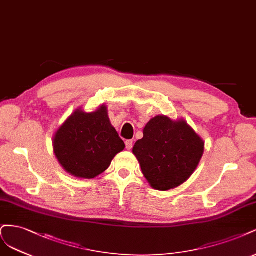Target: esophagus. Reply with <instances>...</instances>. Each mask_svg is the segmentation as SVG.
I'll use <instances>...</instances> for the list:
<instances>
[{"label":"esophagus","instance_id":"obj_1","mask_svg":"<svg viewBox=\"0 0 256 256\" xmlns=\"http://www.w3.org/2000/svg\"><path fill=\"white\" fill-rule=\"evenodd\" d=\"M126 146L128 150H130L133 148V140H126Z\"/></svg>","mask_w":256,"mask_h":256}]
</instances>
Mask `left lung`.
<instances>
[{
  "mask_svg": "<svg viewBox=\"0 0 256 256\" xmlns=\"http://www.w3.org/2000/svg\"><path fill=\"white\" fill-rule=\"evenodd\" d=\"M203 152V140L186 121H173L166 116H156L148 122L144 138L133 148L148 182L162 192L185 183Z\"/></svg>",
  "mask_w": 256,
  "mask_h": 256,
  "instance_id": "8db88e82",
  "label": "left lung"
}]
</instances>
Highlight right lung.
Wrapping results in <instances>:
<instances>
[{
    "instance_id": "obj_1",
    "label": "right lung",
    "mask_w": 256,
    "mask_h": 256,
    "mask_svg": "<svg viewBox=\"0 0 256 256\" xmlns=\"http://www.w3.org/2000/svg\"><path fill=\"white\" fill-rule=\"evenodd\" d=\"M124 148L105 105L92 112L76 110L53 138L56 158L66 171L80 178L101 174Z\"/></svg>"
}]
</instances>
